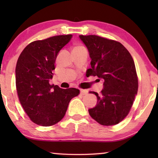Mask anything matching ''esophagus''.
I'll list each match as a JSON object with an SVG mask.
<instances>
[{"label":"esophagus","instance_id":"esophagus-1","mask_svg":"<svg viewBox=\"0 0 158 158\" xmlns=\"http://www.w3.org/2000/svg\"><path fill=\"white\" fill-rule=\"evenodd\" d=\"M80 93H81V95H86V94H88V93H89V90L81 89V90H80Z\"/></svg>","mask_w":158,"mask_h":158}]
</instances>
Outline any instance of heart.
Here are the masks:
<instances>
[{
    "label": "heart",
    "mask_w": 158,
    "mask_h": 158,
    "mask_svg": "<svg viewBox=\"0 0 158 158\" xmlns=\"http://www.w3.org/2000/svg\"><path fill=\"white\" fill-rule=\"evenodd\" d=\"M77 47H82V46H77Z\"/></svg>",
    "instance_id": "heart-1"
}]
</instances>
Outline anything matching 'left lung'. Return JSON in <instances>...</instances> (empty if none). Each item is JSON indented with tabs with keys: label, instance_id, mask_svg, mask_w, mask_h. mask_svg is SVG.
I'll list each match as a JSON object with an SVG mask.
<instances>
[{
	"label": "left lung",
	"instance_id": "1",
	"mask_svg": "<svg viewBox=\"0 0 158 158\" xmlns=\"http://www.w3.org/2000/svg\"><path fill=\"white\" fill-rule=\"evenodd\" d=\"M91 58L89 76L104 81V89L98 94L90 116L102 125L119 123L127 116L138 90V77L135 62L127 49L119 42L89 35H79ZM87 76V74H86Z\"/></svg>",
	"mask_w": 158,
	"mask_h": 158
}]
</instances>
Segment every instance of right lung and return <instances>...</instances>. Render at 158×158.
Segmentation results:
<instances>
[{
    "mask_svg": "<svg viewBox=\"0 0 158 158\" xmlns=\"http://www.w3.org/2000/svg\"><path fill=\"white\" fill-rule=\"evenodd\" d=\"M73 35H60L31 42L21 53L16 65V88L26 114L37 125L52 126L65 116L69 101L79 94L74 88L51 85L58 52Z\"/></svg>",
    "mask_w": 158,
    "mask_h": 158,
    "instance_id": "1",
    "label": "right lung"
}]
</instances>
